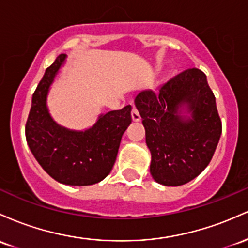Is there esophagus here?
<instances>
[{"instance_id":"34e87169","label":"esophagus","mask_w":248,"mask_h":248,"mask_svg":"<svg viewBox=\"0 0 248 248\" xmlns=\"http://www.w3.org/2000/svg\"><path fill=\"white\" fill-rule=\"evenodd\" d=\"M131 116H132V119L135 122H139L140 121V115H139L138 110L136 109V108H133L132 111H131Z\"/></svg>"}]
</instances>
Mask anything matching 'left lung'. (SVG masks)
<instances>
[{"label": "left lung", "mask_w": 248, "mask_h": 248, "mask_svg": "<svg viewBox=\"0 0 248 248\" xmlns=\"http://www.w3.org/2000/svg\"><path fill=\"white\" fill-rule=\"evenodd\" d=\"M151 152L150 172L157 183L179 186L199 176L210 164L221 135L216 97L206 75L187 69L155 93L141 91L135 99ZM185 110L187 116L181 115Z\"/></svg>", "instance_id": "8db88e82"}]
</instances>
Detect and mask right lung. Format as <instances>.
Masks as SVG:
<instances>
[{
    "label": "right lung",
    "mask_w": 248,
    "mask_h": 248,
    "mask_svg": "<svg viewBox=\"0 0 248 248\" xmlns=\"http://www.w3.org/2000/svg\"><path fill=\"white\" fill-rule=\"evenodd\" d=\"M66 55L61 54L46 70L32 94L26 124L27 143L44 171L65 185L87 186L110 173L125 130L131 124V105L101 115L85 131L58 125L46 108V96Z\"/></svg>",
    "instance_id": "1"
}]
</instances>
